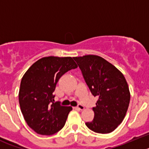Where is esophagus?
Segmentation results:
<instances>
[{
	"mask_svg": "<svg viewBox=\"0 0 149 149\" xmlns=\"http://www.w3.org/2000/svg\"><path fill=\"white\" fill-rule=\"evenodd\" d=\"M75 110H84V107L82 106V105H79V106L74 107Z\"/></svg>",
	"mask_w": 149,
	"mask_h": 149,
	"instance_id": "1",
	"label": "esophagus"
}]
</instances>
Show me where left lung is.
Wrapping results in <instances>:
<instances>
[{
	"mask_svg": "<svg viewBox=\"0 0 149 149\" xmlns=\"http://www.w3.org/2000/svg\"><path fill=\"white\" fill-rule=\"evenodd\" d=\"M73 59L81 68L92 94L98 98L96 107L93 108L94 119L86 125L98 134L111 133L122 123L130 103L131 94L123 74L97 55Z\"/></svg>",
	"mask_w": 149,
	"mask_h": 149,
	"instance_id": "8db88e82",
	"label": "left lung"
}]
</instances>
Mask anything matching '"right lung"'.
I'll list each match as a JSON object with an SVG mask.
<instances>
[{
	"instance_id": "right-lung-1",
	"label": "right lung",
	"mask_w": 149,
	"mask_h": 149,
	"mask_svg": "<svg viewBox=\"0 0 149 149\" xmlns=\"http://www.w3.org/2000/svg\"><path fill=\"white\" fill-rule=\"evenodd\" d=\"M77 68L70 56H46L27 69L20 84L18 101L29 127L41 135H52L65 125L71 107L54 103V92L59 79Z\"/></svg>"
}]
</instances>
